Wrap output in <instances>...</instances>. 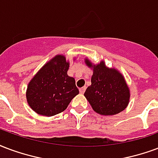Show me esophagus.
I'll list each match as a JSON object with an SVG mask.
<instances>
[{
  "label": "esophagus",
  "instance_id": "1",
  "mask_svg": "<svg viewBox=\"0 0 158 158\" xmlns=\"http://www.w3.org/2000/svg\"><path fill=\"white\" fill-rule=\"evenodd\" d=\"M85 89H86V87H82V88L79 89V92H80V94H84L85 93Z\"/></svg>",
  "mask_w": 158,
  "mask_h": 158
}]
</instances>
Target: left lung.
<instances>
[{"label":"left lung","mask_w":158,"mask_h":158,"mask_svg":"<svg viewBox=\"0 0 158 158\" xmlns=\"http://www.w3.org/2000/svg\"><path fill=\"white\" fill-rule=\"evenodd\" d=\"M85 62L93 70L91 85L85 92L92 109L102 115H114L123 111L131 97L123 74L115 68L107 67L105 60L94 64L85 58Z\"/></svg>","instance_id":"left-lung-1"}]
</instances>
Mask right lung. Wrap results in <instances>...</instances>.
<instances>
[{"mask_svg":"<svg viewBox=\"0 0 158 158\" xmlns=\"http://www.w3.org/2000/svg\"><path fill=\"white\" fill-rule=\"evenodd\" d=\"M69 68V61L58 54L47 62L30 80L26 97L37 114L52 116L61 113L79 94L75 79L68 75Z\"/></svg>","mask_w":158,"mask_h":158,"instance_id":"1","label":"right lung"}]
</instances>
